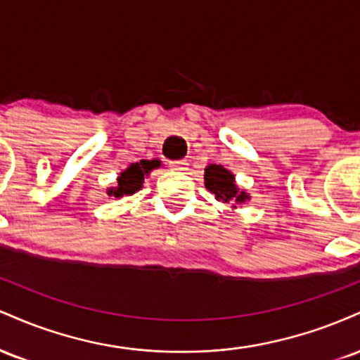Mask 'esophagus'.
I'll list each match as a JSON object with an SVG mask.
<instances>
[{
	"label": "esophagus",
	"instance_id": "obj_1",
	"mask_svg": "<svg viewBox=\"0 0 360 360\" xmlns=\"http://www.w3.org/2000/svg\"><path fill=\"white\" fill-rule=\"evenodd\" d=\"M169 167H171L172 171L183 172L188 169V160H172V162H169Z\"/></svg>",
	"mask_w": 360,
	"mask_h": 360
}]
</instances>
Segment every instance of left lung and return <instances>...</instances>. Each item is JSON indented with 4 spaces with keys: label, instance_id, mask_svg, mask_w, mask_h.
Returning <instances> with one entry per match:
<instances>
[{
    "label": "left lung",
    "instance_id": "left-lung-1",
    "mask_svg": "<svg viewBox=\"0 0 360 360\" xmlns=\"http://www.w3.org/2000/svg\"><path fill=\"white\" fill-rule=\"evenodd\" d=\"M205 186L210 193L214 194L218 201L223 203H232L235 208V203H245L250 200V196L245 191H240L238 186L235 184V176L229 169L223 166H217V164H210L205 169Z\"/></svg>",
    "mask_w": 360,
    "mask_h": 360
}]
</instances>
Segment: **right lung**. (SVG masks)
<instances>
[{
  "mask_svg": "<svg viewBox=\"0 0 360 360\" xmlns=\"http://www.w3.org/2000/svg\"><path fill=\"white\" fill-rule=\"evenodd\" d=\"M160 166V160H140V162L130 164L122 174L118 176L117 186L115 188H110L108 196L122 198V196H131L134 193H137L140 188H142L143 179L146 176L150 174V171H154Z\"/></svg>",
  "mask_w": 360,
  "mask_h": 360,
  "instance_id": "1",
  "label": "right lung"
}]
</instances>
